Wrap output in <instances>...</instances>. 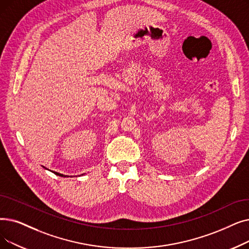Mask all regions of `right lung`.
<instances>
[{"label":"right lung","mask_w":249,"mask_h":249,"mask_svg":"<svg viewBox=\"0 0 249 249\" xmlns=\"http://www.w3.org/2000/svg\"><path fill=\"white\" fill-rule=\"evenodd\" d=\"M55 174H56V175H59V176H61V177H66V176H64L63 174H59V173H56V172H55ZM67 177H68V176H67Z\"/></svg>","instance_id":"right-lung-1"}]
</instances>
